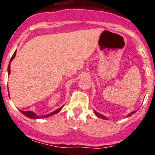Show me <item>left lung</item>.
Returning a JSON list of instances; mask_svg holds the SVG:
<instances>
[{"label":"left lung","instance_id":"8db88e82","mask_svg":"<svg viewBox=\"0 0 155 155\" xmlns=\"http://www.w3.org/2000/svg\"><path fill=\"white\" fill-rule=\"evenodd\" d=\"M94 113H95V115H96V116H98V117H99V118H102V119H104V120H108V119L106 118L105 116H104L103 115H101V114H100V113H97V112H95V111H94ZM136 113V111H134V112H132V113H130V114H129L128 116H127V117L132 116V115L134 114V113Z\"/></svg>","mask_w":155,"mask_h":155}]
</instances>
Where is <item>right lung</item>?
Wrapping results in <instances>:
<instances>
[{
  "instance_id": "obj_1",
  "label": "right lung",
  "mask_w": 155,
  "mask_h": 155,
  "mask_svg": "<svg viewBox=\"0 0 155 155\" xmlns=\"http://www.w3.org/2000/svg\"><path fill=\"white\" fill-rule=\"evenodd\" d=\"M16 55V51L14 53L13 56L12 57V58H11L10 60V63H9V65H8V74H10V72H11V70H10V64L11 62H12V61H13V59L15 58V57ZM63 108V106L61 108H60V109H57V110H55L54 112H53V113H50V114H48L46 115V116H37L36 114H35V113H33V112H31V111H21V113L22 114H24L25 116H26L27 117H28V118H31V119H41V118H46V117H48V116H53V115L56 114V113H59L60 111L61 110V109Z\"/></svg>"
}]
</instances>
